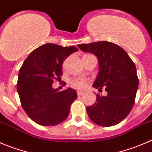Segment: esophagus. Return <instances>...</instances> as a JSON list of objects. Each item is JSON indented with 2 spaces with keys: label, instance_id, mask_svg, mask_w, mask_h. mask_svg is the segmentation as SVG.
I'll use <instances>...</instances> for the list:
<instances>
[{
  "label": "esophagus",
  "instance_id": "34e87169",
  "mask_svg": "<svg viewBox=\"0 0 152 152\" xmlns=\"http://www.w3.org/2000/svg\"><path fill=\"white\" fill-rule=\"evenodd\" d=\"M77 96H82L83 94H84V92H83V91H77Z\"/></svg>",
  "mask_w": 152,
  "mask_h": 152
}]
</instances>
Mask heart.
<instances>
[{"label": "heart", "mask_w": 152, "mask_h": 152, "mask_svg": "<svg viewBox=\"0 0 152 152\" xmlns=\"http://www.w3.org/2000/svg\"><path fill=\"white\" fill-rule=\"evenodd\" d=\"M87 80L83 77H76L74 78L70 82V85L73 88H77V89H83L86 87Z\"/></svg>", "instance_id": "obj_1"}]
</instances>
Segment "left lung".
I'll return each instance as SVG.
<instances>
[{
    "instance_id": "left-lung-1",
    "label": "left lung",
    "mask_w": 152,
    "mask_h": 152,
    "mask_svg": "<svg viewBox=\"0 0 152 152\" xmlns=\"http://www.w3.org/2000/svg\"><path fill=\"white\" fill-rule=\"evenodd\" d=\"M82 51L97 56L100 72L93 87L105 88L108 94H97L92 106H87L90 119L101 126H112L125 119L133 108L139 84L136 66L124 49L115 43L98 41L79 44Z\"/></svg>"
}]
</instances>
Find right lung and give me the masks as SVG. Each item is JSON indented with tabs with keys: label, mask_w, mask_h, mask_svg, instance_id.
Instances as JSON below:
<instances>
[{
	"label": "right lung",
	"mask_w": 152,
	"mask_h": 152,
	"mask_svg": "<svg viewBox=\"0 0 152 152\" xmlns=\"http://www.w3.org/2000/svg\"><path fill=\"white\" fill-rule=\"evenodd\" d=\"M77 50L75 46L46 43L32 51L20 67L17 83L20 103L36 124L55 126L68 117L77 97L76 91L68 88L58 91L52 85L54 80H61L66 58Z\"/></svg>",
	"instance_id": "1"
}]
</instances>
